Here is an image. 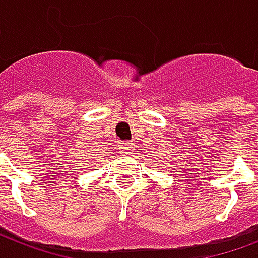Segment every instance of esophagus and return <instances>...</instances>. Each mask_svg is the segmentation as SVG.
Returning <instances> with one entry per match:
<instances>
[{
	"instance_id": "34e87169",
	"label": "esophagus",
	"mask_w": 258,
	"mask_h": 258,
	"mask_svg": "<svg viewBox=\"0 0 258 258\" xmlns=\"http://www.w3.org/2000/svg\"><path fill=\"white\" fill-rule=\"evenodd\" d=\"M133 149H134V145L131 143V142H121L120 143L121 153L125 154V155L131 153V151H133Z\"/></svg>"
}]
</instances>
